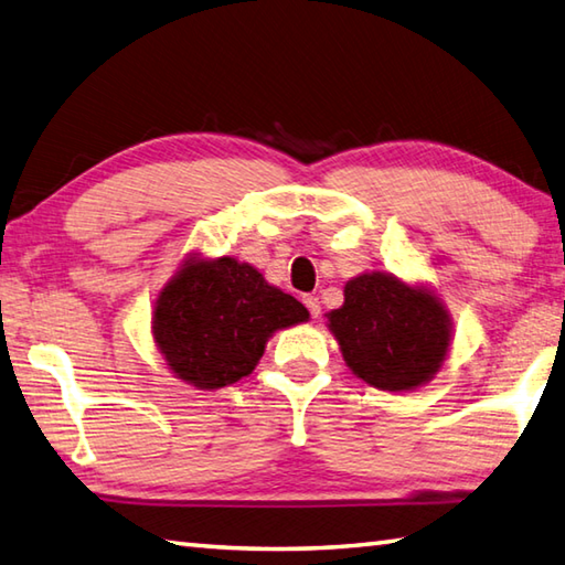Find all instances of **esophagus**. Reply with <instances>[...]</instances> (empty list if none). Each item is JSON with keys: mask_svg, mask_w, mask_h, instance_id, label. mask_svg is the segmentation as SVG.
Listing matches in <instances>:
<instances>
[{"mask_svg": "<svg viewBox=\"0 0 565 565\" xmlns=\"http://www.w3.org/2000/svg\"><path fill=\"white\" fill-rule=\"evenodd\" d=\"M303 303H306V308H308V313H311V318H318L320 316V301H318V296H303Z\"/></svg>", "mask_w": 565, "mask_h": 565, "instance_id": "obj_1", "label": "esophagus"}]
</instances>
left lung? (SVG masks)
I'll return each mask as SVG.
<instances>
[{
    "label": "left lung",
    "instance_id": "1",
    "mask_svg": "<svg viewBox=\"0 0 565 565\" xmlns=\"http://www.w3.org/2000/svg\"><path fill=\"white\" fill-rule=\"evenodd\" d=\"M348 367L377 390L408 392L440 370L450 318L426 289L372 271L345 284V303L328 313Z\"/></svg>",
    "mask_w": 565,
    "mask_h": 565
}]
</instances>
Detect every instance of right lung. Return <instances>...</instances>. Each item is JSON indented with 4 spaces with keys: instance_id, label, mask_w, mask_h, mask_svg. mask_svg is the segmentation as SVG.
Returning a JSON list of instances; mask_svg holds the SVG:
<instances>
[{
    "instance_id": "right-lung-1",
    "label": "right lung",
    "mask_w": 565,
    "mask_h": 565,
    "mask_svg": "<svg viewBox=\"0 0 565 565\" xmlns=\"http://www.w3.org/2000/svg\"><path fill=\"white\" fill-rule=\"evenodd\" d=\"M308 311L291 294L232 257L188 259L153 308V340L179 380L220 390L247 377L269 335L303 323Z\"/></svg>"
}]
</instances>
